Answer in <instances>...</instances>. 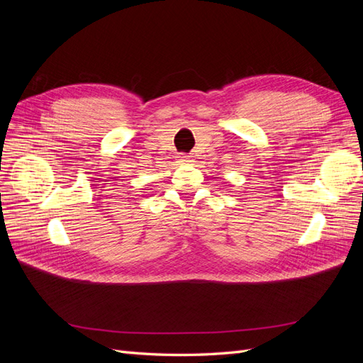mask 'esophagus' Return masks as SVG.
I'll return each mask as SVG.
<instances>
[{"label":"esophagus","mask_w":363,"mask_h":363,"mask_svg":"<svg viewBox=\"0 0 363 363\" xmlns=\"http://www.w3.org/2000/svg\"><path fill=\"white\" fill-rule=\"evenodd\" d=\"M179 160H180L182 163H191V162H192L191 156H186V155H182V156L179 157Z\"/></svg>","instance_id":"obj_1"}]
</instances>
